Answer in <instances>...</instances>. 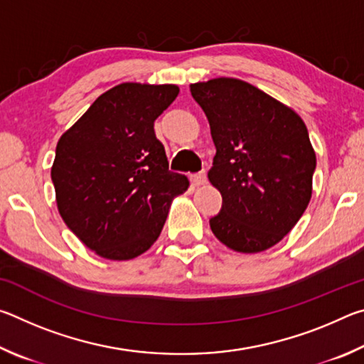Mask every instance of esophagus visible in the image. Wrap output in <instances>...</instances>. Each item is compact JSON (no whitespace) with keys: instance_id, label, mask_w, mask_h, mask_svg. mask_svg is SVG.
I'll list each match as a JSON object with an SVG mask.
<instances>
[{"instance_id":"34e87169","label":"esophagus","mask_w":364,"mask_h":364,"mask_svg":"<svg viewBox=\"0 0 364 364\" xmlns=\"http://www.w3.org/2000/svg\"><path fill=\"white\" fill-rule=\"evenodd\" d=\"M189 180L194 184V186H202V184L207 183V175H205V171H199V173L191 175Z\"/></svg>"}]
</instances>
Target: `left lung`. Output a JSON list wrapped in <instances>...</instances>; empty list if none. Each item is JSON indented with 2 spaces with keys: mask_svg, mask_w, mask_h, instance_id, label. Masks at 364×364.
I'll return each instance as SVG.
<instances>
[{
  "mask_svg": "<svg viewBox=\"0 0 364 364\" xmlns=\"http://www.w3.org/2000/svg\"><path fill=\"white\" fill-rule=\"evenodd\" d=\"M217 154L208 180L223 205L210 218L218 241L242 254L278 244L304 215L316 168L304 120L291 107L237 78L191 85Z\"/></svg>",
  "mask_w": 364,
  "mask_h": 364,
  "instance_id": "1",
  "label": "left lung"
}]
</instances>
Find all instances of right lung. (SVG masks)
I'll list each match as a JSON object with an SVG mask.
<instances>
[{
  "mask_svg": "<svg viewBox=\"0 0 364 364\" xmlns=\"http://www.w3.org/2000/svg\"><path fill=\"white\" fill-rule=\"evenodd\" d=\"M178 93L176 85H117L59 139L51 168L59 213L102 258L130 260L149 249L171 199L189 186L168 170L154 132Z\"/></svg>",
  "mask_w": 364,
  "mask_h": 364,
  "instance_id": "1",
  "label": "right lung"
}]
</instances>
